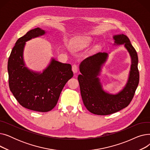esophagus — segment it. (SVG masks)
<instances>
[{"instance_id": "esophagus-1", "label": "esophagus", "mask_w": 150, "mask_h": 150, "mask_svg": "<svg viewBox=\"0 0 150 150\" xmlns=\"http://www.w3.org/2000/svg\"><path fill=\"white\" fill-rule=\"evenodd\" d=\"M72 71H73V72H74V74H76V73L78 72V67H77V66L75 65V64H74V65L72 66Z\"/></svg>"}]
</instances>
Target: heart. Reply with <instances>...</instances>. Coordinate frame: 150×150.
I'll return each instance as SVG.
<instances>
[{
  "label": "heart",
  "instance_id": "b5f03b06",
  "mask_svg": "<svg viewBox=\"0 0 150 150\" xmlns=\"http://www.w3.org/2000/svg\"><path fill=\"white\" fill-rule=\"evenodd\" d=\"M91 38L88 36L77 37L71 42V47L74 50H80L87 47L91 42Z\"/></svg>",
  "mask_w": 150,
  "mask_h": 150
}]
</instances>
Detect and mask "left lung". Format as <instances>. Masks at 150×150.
<instances>
[{
    "label": "left lung",
    "mask_w": 150,
    "mask_h": 150,
    "mask_svg": "<svg viewBox=\"0 0 150 150\" xmlns=\"http://www.w3.org/2000/svg\"><path fill=\"white\" fill-rule=\"evenodd\" d=\"M114 45H124L131 59L128 81L122 90L116 94L106 92L100 78L101 68L106 62L108 53L99 52L84 59L80 64L78 75L81 95L85 107L92 114H112L127 107L131 101L139 82L138 56L129 38L123 34L113 36Z\"/></svg>",
    "instance_id": "left-lung-1"
}]
</instances>
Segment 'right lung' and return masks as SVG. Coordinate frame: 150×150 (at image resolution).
Instances as JSON below:
<instances>
[{
  "instance_id": "add662e5",
  "label": "right lung",
  "mask_w": 150,
  "mask_h": 150,
  "mask_svg": "<svg viewBox=\"0 0 150 150\" xmlns=\"http://www.w3.org/2000/svg\"><path fill=\"white\" fill-rule=\"evenodd\" d=\"M45 33L39 27L28 31L16 42L8 61L9 87L15 98L23 107L42 112L51 111L57 105L63 88L74 75L70 64L54 58L42 73L25 66V42Z\"/></svg>"
}]
</instances>
